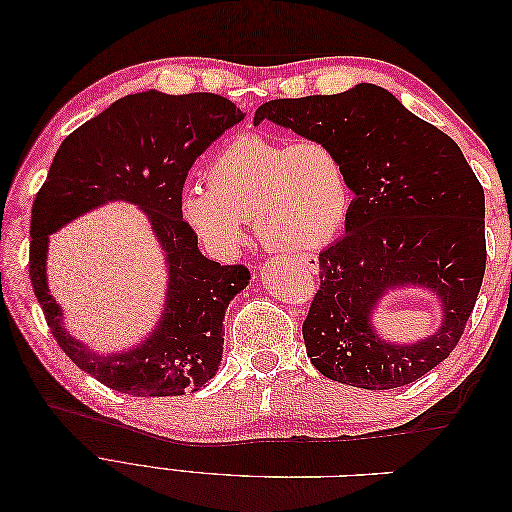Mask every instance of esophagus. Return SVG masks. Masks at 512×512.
<instances>
[{
  "label": "esophagus",
  "mask_w": 512,
  "mask_h": 512,
  "mask_svg": "<svg viewBox=\"0 0 512 512\" xmlns=\"http://www.w3.org/2000/svg\"><path fill=\"white\" fill-rule=\"evenodd\" d=\"M303 265H305V269H307L309 273H318V269H320L316 256H305V258H303Z\"/></svg>",
  "instance_id": "34e87169"
}]
</instances>
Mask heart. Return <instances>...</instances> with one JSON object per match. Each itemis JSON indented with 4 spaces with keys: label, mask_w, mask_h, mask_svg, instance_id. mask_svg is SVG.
I'll return each mask as SVG.
<instances>
[{
    "label": "heart",
    "mask_w": 512,
    "mask_h": 512,
    "mask_svg": "<svg viewBox=\"0 0 512 512\" xmlns=\"http://www.w3.org/2000/svg\"><path fill=\"white\" fill-rule=\"evenodd\" d=\"M207 192L183 196V218L211 250L228 254L252 222L262 245L307 254L335 239L350 209L348 170L339 153L318 138L277 141L241 136L209 164Z\"/></svg>",
    "instance_id": "1"
}]
</instances>
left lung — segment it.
Here are the masks:
<instances>
[{"instance_id":"obj_1","label":"left lung","mask_w":512,"mask_h":512,"mask_svg":"<svg viewBox=\"0 0 512 512\" xmlns=\"http://www.w3.org/2000/svg\"><path fill=\"white\" fill-rule=\"evenodd\" d=\"M265 119L331 145L354 194L346 235L318 256L320 290L303 322L312 365L367 391L423 378L457 346L483 284V185L451 136L378 85L271 100L254 123ZM399 287H423L439 301L436 334L395 345L375 331L377 305Z\"/></svg>"}]
</instances>
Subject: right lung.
Listing matches in <instances>:
<instances>
[{"label": "right lung", "instance_id": "1", "mask_svg": "<svg viewBox=\"0 0 512 512\" xmlns=\"http://www.w3.org/2000/svg\"><path fill=\"white\" fill-rule=\"evenodd\" d=\"M243 117L218 94L168 96L149 89L85 121L55 153L32 207L29 277L61 350L108 389L173 397L198 391L218 374L226 309L250 284V271L203 256L196 232L183 222L181 192L200 153ZM119 199L146 213L163 247L169 284L157 329L130 351L102 355L63 327V310L48 290L45 254L53 231Z\"/></svg>", "mask_w": 512, "mask_h": 512}]
</instances>
